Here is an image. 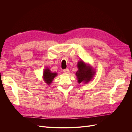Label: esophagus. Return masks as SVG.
<instances>
[{"label":"esophagus","instance_id":"esophagus-1","mask_svg":"<svg viewBox=\"0 0 132 132\" xmlns=\"http://www.w3.org/2000/svg\"><path fill=\"white\" fill-rule=\"evenodd\" d=\"M63 71L64 73H66V74H67V73H69V69H64L63 70Z\"/></svg>","mask_w":132,"mask_h":132}]
</instances>
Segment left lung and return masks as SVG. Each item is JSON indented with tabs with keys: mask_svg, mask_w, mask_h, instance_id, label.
I'll list each match as a JSON object with an SVG mask.
<instances>
[{
	"mask_svg": "<svg viewBox=\"0 0 132 132\" xmlns=\"http://www.w3.org/2000/svg\"><path fill=\"white\" fill-rule=\"evenodd\" d=\"M78 71L76 72V76L78 78V82L87 83L93 79L95 71L90 65L86 64L82 61H79L77 64Z\"/></svg>",
	"mask_w": 132,
	"mask_h": 132,
	"instance_id": "1",
	"label": "left lung"
}]
</instances>
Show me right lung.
<instances>
[{
  "label": "right lung",
  "instance_id": "obj_1",
  "mask_svg": "<svg viewBox=\"0 0 132 132\" xmlns=\"http://www.w3.org/2000/svg\"><path fill=\"white\" fill-rule=\"evenodd\" d=\"M57 75V73H52L49 68H46L43 71V77L44 81L48 85H50L54 78Z\"/></svg>",
  "mask_w": 132,
  "mask_h": 132
}]
</instances>
